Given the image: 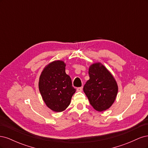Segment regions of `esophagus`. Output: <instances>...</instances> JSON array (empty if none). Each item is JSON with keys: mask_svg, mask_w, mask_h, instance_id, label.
Instances as JSON below:
<instances>
[{"mask_svg": "<svg viewBox=\"0 0 148 148\" xmlns=\"http://www.w3.org/2000/svg\"><path fill=\"white\" fill-rule=\"evenodd\" d=\"M77 91L78 92H82L83 91V87H79L77 89Z\"/></svg>", "mask_w": 148, "mask_h": 148, "instance_id": "34e87169", "label": "esophagus"}]
</instances>
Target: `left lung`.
<instances>
[{
	"label": "left lung",
	"instance_id": "1",
	"mask_svg": "<svg viewBox=\"0 0 148 148\" xmlns=\"http://www.w3.org/2000/svg\"><path fill=\"white\" fill-rule=\"evenodd\" d=\"M89 79L83 91L96 110L103 112L112 106L118 93V85L109 70L100 62L89 66Z\"/></svg>",
	"mask_w": 148,
	"mask_h": 148
}]
</instances>
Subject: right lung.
<instances>
[{"label": "right lung", "mask_w": 148, "mask_h": 148, "mask_svg": "<svg viewBox=\"0 0 148 148\" xmlns=\"http://www.w3.org/2000/svg\"><path fill=\"white\" fill-rule=\"evenodd\" d=\"M65 66L63 60L50 62L43 69L39 79V92L44 103L56 112L68 107L76 91L70 76L65 73Z\"/></svg>", "instance_id": "obj_1"}]
</instances>
